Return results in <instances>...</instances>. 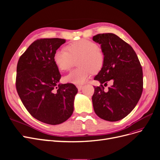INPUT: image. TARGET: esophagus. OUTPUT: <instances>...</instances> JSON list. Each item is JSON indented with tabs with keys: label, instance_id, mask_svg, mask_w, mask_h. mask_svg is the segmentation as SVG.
<instances>
[{
	"label": "esophagus",
	"instance_id": "34e87169",
	"mask_svg": "<svg viewBox=\"0 0 160 160\" xmlns=\"http://www.w3.org/2000/svg\"><path fill=\"white\" fill-rule=\"evenodd\" d=\"M76 87H77V88H78V91H80V90H81V89H82V88H83V86H81V85L77 86Z\"/></svg>",
	"mask_w": 160,
	"mask_h": 160
}]
</instances>
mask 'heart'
Instances as JSON below:
<instances>
[{"instance_id": "obj_1", "label": "heart", "mask_w": 160, "mask_h": 160, "mask_svg": "<svg viewBox=\"0 0 160 160\" xmlns=\"http://www.w3.org/2000/svg\"><path fill=\"white\" fill-rule=\"evenodd\" d=\"M64 50H57L53 55L55 65L61 71L69 70L78 61L79 68L71 71L65 76V80L74 84L86 82L91 73L97 72L104 63V54L98 46L92 41L80 40L69 44Z\"/></svg>"}]
</instances>
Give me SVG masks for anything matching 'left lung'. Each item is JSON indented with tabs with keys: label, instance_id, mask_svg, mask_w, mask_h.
I'll list each match as a JSON object with an SVG mask.
<instances>
[{
	"label": "left lung",
	"instance_id": "left-lung-1",
	"mask_svg": "<svg viewBox=\"0 0 160 160\" xmlns=\"http://www.w3.org/2000/svg\"><path fill=\"white\" fill-rule=\"evenodd\" d=\"M93 40L101 44L104 63L94 80L92 102L95 114L101 119L116 122L127 116L137 105L143 89L142 69L137 55L129 44L113 33L98 34ZM112 81L105 92L102 83Z\"/></svg>",
	"mask_w": 160,
	"mask_h": 160
}]
</instances>
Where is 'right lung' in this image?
<instances>
[{
    "label": "right lung",
    "mask_w": 160,
    "mask_h": 160,
    "mask_svg": "<svg viewBox=\"0 0 160 160\" xmlns=\"http://www.w3.org/2000/svg\"><path fill=\"white\" fill-rule=\"evenodd\" d=\"M65 42L61 38L34 41L19 58L16 89L23 105L37 120L58 125L67 120L74 111L76 87L59 84L61 74L53 55Z\"/></svg>",
    "instance_id": "1"
}]
</instances>
